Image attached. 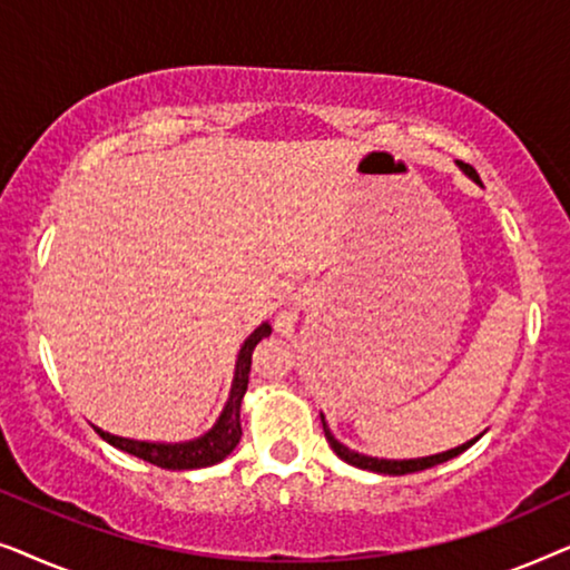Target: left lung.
<instances>
[{"label":"left lung","mask_w":570,"mask_h":570,"mask_svg":"<svg viewBox=\"0 0 570 570\" xmlns=\"http://www.w3.org/2000/svg\"><path fill=\"white\" fill-rule=\"evenodd\" d=\"M459 168H462L466 176L474 178V181L480 184V176H478V170H474L472 166H466V163H459ZM322 425H324V435H326V441H330V446L334 449V454H337L340 459H345L347 464H353V466H361V470H368V472H379V474H410V472L428 470V466L443 464V462H449V459H454V456L462 454V451L470 449L472 443H478V439H480V435H482V433H480L478 439L466 441V443H462V446H456V449H449V451H443V454H433V456H423V459H376V456H365V454H357V451L347 449L345 443H340L337 439H334L330 428H326V420H324V415H322Z\"/></svg>","instance_id":"left-lung-1"}]
</instances>
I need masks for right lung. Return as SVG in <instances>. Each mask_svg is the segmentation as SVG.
Segmentation results:
<instances>
[{"label": "right lung", "mask_w": 570, "mask_h": 570, "mask_svg": "<svg viewBox=\"0 0 570 570\" xmlns=\"http://www.w3.org/2000/svg\"><path fill=\"white\" fill-rule=\"evenodd\" d=\"M272 326L264 322L262 326L248 334V340L240 347L236 361V376H233L230 396L217 417V423L209 428L205 435L184 443H150V441H131L121 439V435H111L96 428L98 435L111 446L127 451V454L145 459L163 470H199V466H209L223 462L240 441V400H244L248 386V373H252V353L264 337H269Z\"/></svg>", "instance_id": "add662e5"}]
</instances>
